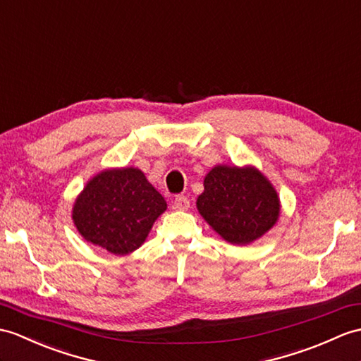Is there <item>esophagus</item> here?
Instances as JSON below:
<instances>
[{"label": "esophagus", "instance_id": "1", "mask_svg": "<svg viewBox=\"0 0 361 361\" xmlns=\"http://www.w3.org/2000/svg\"><path fill=\"white\" fill-rule=\"evenodd\" d=\"M189 204V198L186 195H177L173 200V206L175 209H178V211H186Z\"/></svg>", "mask_w": 361, "mask_h": 361}]
</instances>
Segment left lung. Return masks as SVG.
Instances as JSON below:
<instances>
[{
	"label": "left lung",
	"mask_w": 361,
	"mask_h": 361,
	"mask_svg": "<svg viewBox=\"0 0 361 361\" xmlns=\"http://www.w3.org/2000/svg\"><path fill=\"white\" fill-rule=\"evenodd\" d=\"M197 207L226 241L247 245L279 220L280 200L255 167L216 166L206 175Z\"/></svg>",
	"instance_id": "8db88e82"
}]
</instances>
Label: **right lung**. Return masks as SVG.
Returning <instances> with one entry per match:
<instances>
[{"instance_id": "right-lung-1", "label": "right lung", "mask_w": 361, "mask_h": 361, "mask_svg": "<svg viewBox=\"0 0 361 361\" xmlns=\"http://www.w3.org/2000/svg\"><path fill=\"white\" fill-rule=\"evenodd\" d=\"M163 195L135 167L111 169L92 178L73 204L72 219L87 241L126 255L145 243L166 211Z\"/></svg>"}]
</instances>
